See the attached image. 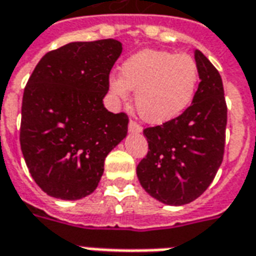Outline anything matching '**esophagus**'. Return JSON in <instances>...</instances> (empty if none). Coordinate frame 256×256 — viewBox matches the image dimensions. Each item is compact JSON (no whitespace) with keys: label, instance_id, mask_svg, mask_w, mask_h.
<instances>
[{"label":"esophagus","instance_id":"obj_1","mask_svg":"<svg viewBox=\"0 0 256 256\" xmlns=\"http://www.w3.org/2000/svg\"><path fill=\"white\" fill-rule=\"evenodd\" d=\"M141 130L142 128H141V126L137 122H134V120L128 122V132L130 133H141Z\"/></svg>","mask_w":256,"mask_h":256}]
</instances>
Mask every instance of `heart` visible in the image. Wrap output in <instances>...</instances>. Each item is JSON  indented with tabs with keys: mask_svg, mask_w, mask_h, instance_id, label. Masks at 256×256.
<instances>
[{
	"mask_svg": "<svg viewBox=\"0 0 256 256\" xmlns=\"http://www.w3.org/2000/svg\"><path fill=\"white\" fill-rule=\"evenodd\" d=\"M120 76L108 79L111 94L134 101L140 116L152 124H162L180 116L196 94L200 72L196 60L186 53L142 49L128 56L119 67Z\"/></svg>",
	"mask_w": 256,
	"mask_h": 256,
	"instance_id": "obj_1",
	"label": "heart"
}]
</instances>
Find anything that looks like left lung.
<instances>
[{
	"label": "left lung",
	"mask_w": 256,
	"mask_h": 256,
	"mask_svg": "<svg viewBox=\"0 0 256 256\" xmlns=\"http://www.w3.org/2000/svg\"><path fill=\"white\" fill-rule=\"evenodd\" d=\"M194 60L200 84L192 106L172 120L145 128L150 150L137 166L145 192L168 206L198 198L224 159L228 108L222 79L200 50H194Z\"/></svg>",
	"instance_id": "8db88e82"
}]
</instances>
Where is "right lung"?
Here are the masks:
<instances>
[{
  "label": "right lung",
  "instance_id": "1",
  "mask_svg": "<svg viewBox=\"0 0 256 256\" xmlns=\"http://www.w3.org/2000/svg\"><path fill=\"white\" fill-rule=\"evenodd\" d=\"M120 53L116 40L71 42L48 52L26 84L20 146L31 177L52 198L94 192L106 155L128 134V115L102 104Z\"/></svg>",
  "mask_w": 256,
  "mask_h": 256
}]
</instances>
